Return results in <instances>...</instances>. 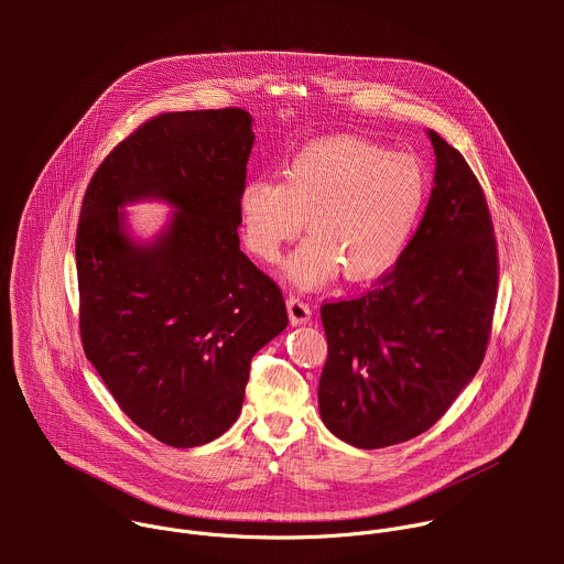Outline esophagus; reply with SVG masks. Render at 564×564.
<instances>
[{"label": "esophagus", "mask_w": 564, "mask_h": 564, "mask_svg": "<svg viewBox=\"0 0 564 564\" xmlns=\"http://www.w3.org/2000/svg\"><path fill=\"white\" fill-rule=\"evenodd\" d=\"M285 305H288V316H290V324H292V326L307 324L310 316H312V310H310V305H307L303 299L290 296Z\"/></svg>", "instance_id": "esophagus-1"}]
</instances>
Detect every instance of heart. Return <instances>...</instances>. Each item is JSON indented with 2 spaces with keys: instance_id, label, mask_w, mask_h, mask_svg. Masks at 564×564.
<instances>
[{
  "instance_id": "obj_1",
  "label": "heart",
  "mask_w": 564,
  "mask_h": 564,
  "mask_svg": "<svg viewBox=\"0 0 564 564\" xmlns=\"http://www.w3.org/2000/svg\"><path fill=\"white\" fill-rule=\"evenodd\" d=\"M429 176L409 153L355 138H321L301 147L281 172V185L254 178L238 194L246 248L276 263L299 236L310 238L285 263L301 290L328 285L339 272L366 283L390 272L422 220Z\"/></svg>"
}]
</instances>
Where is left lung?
<instances>
[{"instance_id": "left-lung-1", "label": "left lung", "mask_w": 564, "mask_h": 564, "mask_svg": "<svg viewBox=\"0 0 564 564\" xmlns=\"http://www.w3.org/2000/svg\"><path fill=\"white\" fill-rule=\"evenodd\" d=\"M435 187L406 252L372 290L321 305L328 359L318 413L357 448L429 431L485 359L498 299L489 205L464 155L440 133Z\"/></svg>"}]
</instances>
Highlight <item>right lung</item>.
Listing matches in <instances>:
<instances>
[{"instance_id": "obj_1", "label": "right lung", "mask_w": 564, "mask_h": 564, "mask_svg": "<svg viewBox=\"0 0 564 564\" xmlns=\"http://www.w3.org/2000/svg\"><path fill=\"white\" fill-rule=\"evenodd\" d=\"M254 144L243 109L160 113L94 174L79 212V335L122 413L174 448L220 437L238 417L252 357L288 326L279 285L238 243V194ZM177 207L140 247L119 207Z\"/></svg>"}]
</instances>
